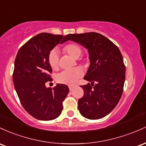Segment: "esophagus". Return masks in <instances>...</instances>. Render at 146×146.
Instances as JSON below:
<instances>
[{"instance_id":"34e87169","label":"esophagus","mask_w":146,"mask_h":146,"mask_svg":"<svg viewBox=\"0 0 146 146\" xmlns=\"http://www.w3.org/2000/svg\"><path fill=\"white\" fill-rule=\"evenodd\" d=\"M69 89L70 91H72L74 89V86H69Z\"/></svg>"}]
</instances>
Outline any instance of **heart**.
Here are the masks:
<instances>
[{
	"label": "heart",
	"instance_id": "b5f03b06",
	"mask_svg": "<svg viewBox=\"0 0 146 146\" xmlns=\"http://www.w3.org/2000/svg\"><path fill=\"white\" fill-rule=\"evenodd\" d=\"M63 51L74 58H78L81 54V48L75 42H70L63 47ZM48 63L53 70L58 68V55L56 50H52L48 55ZM83 72L81 68H76L69 70H63L56 76V81L58 83L73 85L82 77Z\"/></svg>",
	"mask_w": 146,
	"mask_h": 146
}]
</instances>
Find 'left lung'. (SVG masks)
I'll use <instances>...</instances> for the list:
<instances>
[{
    "instance_id": "8db88e82",
    "label": "left lung",
    "mask_w": 146,
    "mask_h": 146,
    "mask_svg": "<svg viewBox=\"0 0 146 146\" xmlns=\"http://www.w3.org/2000/svg\"><path fill=\"white\" fill-rule=\"evenodd\" d=\"M66 39L86 47L90 55V65L84 79L91 84L81 86L84 96L78 99V110L89 119L106 117L116 107L123 91L125 66L120 50L96 32L68 34Z\"/></svg>"
}]
</instances>
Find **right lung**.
Here are the masks:
<instances>
[{"mask_svg": "<svg viewBox=\"0 0 146 146\" xmlns=\"http://www.w3.org/2000/svg\"><path fill=\"white\" fill-rule=\"evenodd\" d=\"M67 40L62 35L40 33L26 42L16 54L13 72L14 88L24 109L38 120H53L61 114L68 87L57 84L47 88L45 83L52 81L49 54L59 42Z\"/></svg>", "mask_w": 146, "mask_h": 146, "instance_id": "right-lung-1", "label": "right lung"}]
</instances>
